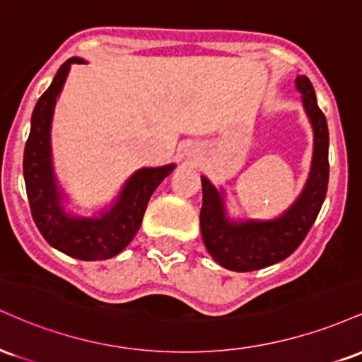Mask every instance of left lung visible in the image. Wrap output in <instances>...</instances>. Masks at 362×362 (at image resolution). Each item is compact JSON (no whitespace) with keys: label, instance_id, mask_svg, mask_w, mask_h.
I'll return each instance as SVG.
<instances>
[{"label":"left lung","instance_id":"obj_1","mask_svg":"<svg viewBox=\"0 0 362 362\" xmlns=\"http://www.w3.org/2000/svg\"><path fill=\"white\" fill-rule=\"evenodd\" d=\"M303 107L313 127V160L305 189L276 219L233 221L226 216L223 192L202 177L201 233L213 259L235 272H250L284 260L300 247L322 209L328 185V126L311 81L296 78Z\"/></svg>","mask_w":362,"mask_h":362}]
</instances>
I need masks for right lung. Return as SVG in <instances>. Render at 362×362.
<instances>
[{
    "instance_id": "add662e5",
    "label": "right lung",
    "mask_w": 362,
    "mask_h": 362,
    "mask_svg": "<svg viewBox=\"0 0 362 362\" xmlns=\"http://www.w3.org/2000/svg\"><path fill=\"white\" fill-rule=\"evenodd\" d=\"M85 62L71 57L56 76L32 112L30 134L23 153V178L32 218L45 242L66 255L80 260H105L120 253L138 233L148 201L156 187L173 172L175 165L141 168L126 182L110 209L95 218L71 216L64 211L62 190L57 189L52 168L51 122L71 64Z\"/></svg>"
}]
</instances>
